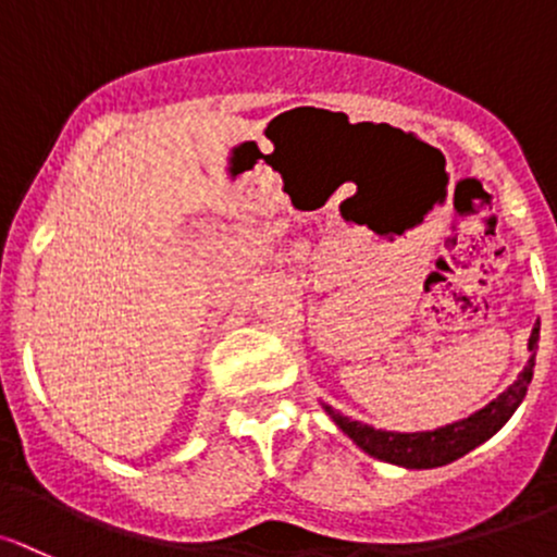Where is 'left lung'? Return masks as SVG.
<instances>
[{
    "mask_svg": "<svg viewBox=\"0 0 557 557\" xmlns=\"http://www.w3.org/2000/svg\"><path fill=\"white\" fill-rule=\"evenodd\" d=\"M536 349H540V320L531 327L529 336V362L523 366V371L518 373V379L502 392L499 397L483 406L480 411L470 413L467 419L454 421V424L437 426V430L426 432H386V430H373L371 424H362L344 413H338L336 408H331L323 403L325 413L336 421L338 430L355 443L357 448L366 450L368 456L379 461H389V465L406 467V470H432V467L450 465V461L461 459L465 454H470L472 448H478L480 443H485L488 437H494L502 426L510 421V417L518 411V406L523 403L525 392H529L531 379H534V366H536Z\"/></svg>",
    "mask_w": 557,
    "mask_h": 557,
    "instance_id": "8db88e82",
    "label": "left lung"
}]
</instances>
